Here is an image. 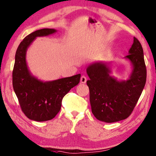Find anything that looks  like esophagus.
Instances as JSON below:
<instances>
[{
	"instance_id": "34e87169",
	"label": "esophagus",
	"mask_w": 156,
	"mask_h": 156,
	"mask_svg": "<svg viewBox=\"0 0 156 156\" xmlns=\"http://www.w3.org/2000/svg\"><path fill=\"white\" fill-rule=\"evenodd\" d=\"M86 81H87V78H86V77H85V76H82L80 77V82L82 83H86Z\"/></svg>"
}]
</instances>
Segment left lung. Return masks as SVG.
<instances>
[{
	"instance_id": "left-lung-1",
	"label": "left lung",
	"mask_w": 156,
	"mask_h": 156,
	"mask_svg": "<svg viewBox=\"0 0 156 156\" xmlns=\"http://www.w3.org/2000/svg\"><path fill=\"white\" fill-rule=\"evenodd\" d=\"M133 64V72L126 81L119 82L109 75L110 69L102 63L89 66L87 73L90 80L92 112L98 120L107 123L128 118L137 104L146 84V67L144 50L140 41L133 37V43L126 56Z\"/></svg>"
}]
</instances>
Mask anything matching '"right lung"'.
<instances>
[{"label":"right lung","instance_id":"add662e5","mask_svg":"<svg viewBox=\"0 0 156 156\" xmlns=\"http://www.w3.org/2000/svg\"><path fill=\"white\" fill-rule=\"evenodd\" d=\"M54 29H41L28 34L21 41L15 54L12 71V86L22 111L30 119L51 120L60 111L62 100L80 82V74L43 83L31 76L25 60L27 47L37 37L47 36Z\"/></svg>","mask_w":156,"mask_h":156}]
</instances>
